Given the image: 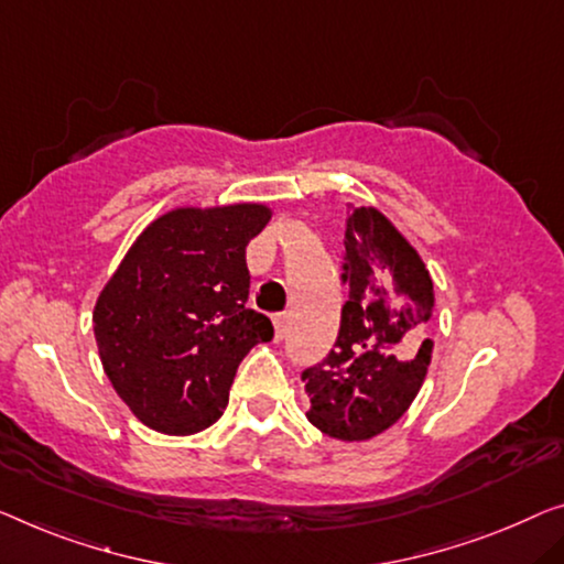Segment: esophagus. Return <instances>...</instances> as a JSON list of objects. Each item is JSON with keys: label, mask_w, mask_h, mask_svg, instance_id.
I'll return each mask as SVG.
<instances>
[{"label": "esophagus", "mask_w": 564, "mask_h": 564, "mask_svg": "<svg viewBox=\"0 0 564 564\" xmlns=\"http://www.w3.org/2000/svg\"><path fill=\"white\" fill-rule=\"evenodd\" d=\"M273 326H275V339H283L285 329H289V316H285V314H275V316H273Z\"/></svg>", "instance_id": "obj_1"}]
</instances>
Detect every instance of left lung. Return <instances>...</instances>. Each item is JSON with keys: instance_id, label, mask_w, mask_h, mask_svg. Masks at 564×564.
<instances>
[{"instance_id": "1", "label": "left lung", "mask_w": 564, "mask_h": 564, "mask_svg": "<svg viewBox=\"0 0 564 564\" xmlns=\"http://www.w3.org/2000/svg\"><path fill=\"white\" fill-rule=\"evenodd\" d=\"M341 283L349 296L334 349L301 372L306 417L332 438L367 441L398 423L425 380L433 281L388 217L357 207L344 228Z\"/></svg>"}]
</instances>
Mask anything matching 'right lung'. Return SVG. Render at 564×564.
Segmentation results:
<instances>
[{"instance_id":"obj_1","label":"right lung","mask_w":564,"mask_h":564,"mask_svg":"<svg viewBox=\"0 0 564 564\" xmlns=\"http://www.w3.org/2000/svg\"><path fill=\"white\" fill-rule=\"evenodd\" d=\"M271 209L184 207L141 232L94 311L100 362L141 423L166 435L205 431L228 408L238 365L273 339L248 308L246 246Z\"/></svg>"}]
</instances>
